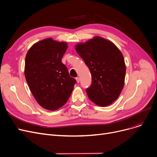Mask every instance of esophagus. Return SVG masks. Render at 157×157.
Listing matches in <instances>:
<instances>
[{
    "mask_svg": "<svg viewBox=\"0 0 157 157\" xmlns=\"http://www.w3.org/2000/svg\"><path fill=\"white\" fill-rule=\"evenodd\" d=\"M76 79L77 83H79V77H77V78H76Z\"/></svg>",
    "mask_w": 157,
    "mask_h": 157,
    "instance_id": "1",
    "label": "esophagus"
}]
</instances>
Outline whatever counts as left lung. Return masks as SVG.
<instances>
[{
    "instance_id": "obj_1",
    "label": "left lung",
    "mask_w": 157,
    "mask_h": 157,
    "mask_svg": "<svg viewBox=\"0 0 157 157\" xmlns=\"http://www.w3.org/2000/svg\"><path fill=\"white\" fill-rule=\"evenodd\" d=\"M76 51L91 72L92 84L86 90L88 98L100 106L111 105L124 85L126 65L121 52L99 36L78 44Z\"/></svg>"
}]
</instances>
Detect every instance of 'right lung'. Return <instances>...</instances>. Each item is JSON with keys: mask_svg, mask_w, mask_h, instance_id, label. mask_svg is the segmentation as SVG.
I'll use <instances>...</instances> for the list:
<instances>
[{"mask_svg": "<svg viewBox=\"0 0 157 157\" xmlns=\"http://www.w3.org/2000/svg\"><path fill=\"white\" fill-rule=\"evenodd\" d=\"M67 49L66 42L49 38L34 44L26 54V81L37 103L47 110L65 105L76 83L62 62Z\"/></svg>", "mask_w": 157, "mask_h": 157, "instance_id": "add662e5", "label": "right lung"}]
</instances>
